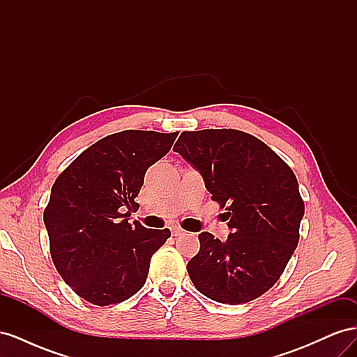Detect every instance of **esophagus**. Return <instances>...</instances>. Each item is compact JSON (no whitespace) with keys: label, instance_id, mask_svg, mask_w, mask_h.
<instances>
[{"label":"esophagus","instance_id":"esophagus-1","mask_svg":"<svg viewBox=\"0 0 357 357\" xmlns=\"http://www.w3.org/2000/svg\"><path fill=\"white\" fill-rule=\"evenodd\" d=\"M171 232H172V235H174V236H180V235L185 234V231H183L181 228H178V226H174V228H171Z\"/></svg>","mask_w":357,"mask_h":357}]
</instances>
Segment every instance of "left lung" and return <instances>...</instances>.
<instances>
[{
	"instance_id": "obj_1",
	"label": "left lung",
	"mask_w": 357,
	"mask_h": 357,
	"mask_svg": "<svg viewBox=\"0 0 357 357\" xmlns=\"http://www.w3.org/2000/svg\"><path fill=\"white\" fill-rule=\"evenodd\" d=\"M197 168L232 229L222 243L202 232L188 262L192 283L222 304H245L271 289L299 241L305 205L294 171L274 150L238 129L185 131L174 144Z\"/></svg>"
}]
</instances>
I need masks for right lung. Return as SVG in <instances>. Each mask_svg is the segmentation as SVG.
Segmentation results:
<instances>
[{
	"label": "right lung",
	"mask_w": 357,
	"mask_h": 357,
	"mask_svg": "<svg viewBox=\"0 0 357 357\" xmlns=\"http://www.w3.org/2000/svg\"><path fill=\"white\" fill-rule=\"evenodd\" d=\"M178 132L128 131L84 150L55 180L45 208L52 261L75 294L112 305L146 283L150 259L169 229L128 223L149 167L165 156Z\"/></svg>",
	"instance_id": "1"
}]
</instances>
